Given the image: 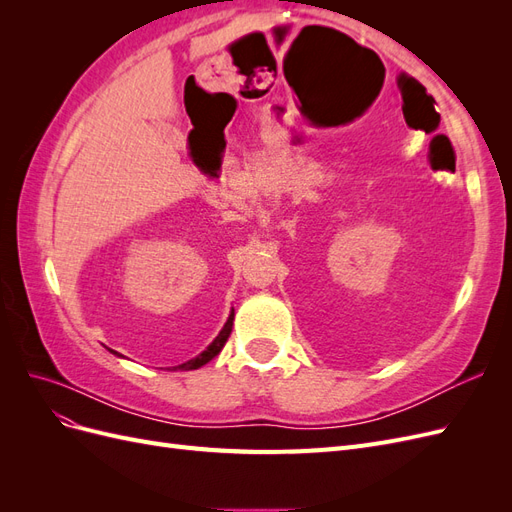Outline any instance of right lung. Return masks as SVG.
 Masks as SVG:
<instances>
[{"mask_svg": "<svg viewBox=\"0 0 512 512\" xmlns=\"http://www.w3.org/2000/svg\"><path fill=\"white\" fill-rule=\"evenodd\" d=\"M232 318L235 316H230L228 320H226V324H224V329L220 331V335L213 339V342L209 344V348L207 350H203L200 352L196 359H192V361H188V363H181L179 365V369H183V371H188V369H198V367H203L205 363H209L213 356H218L220 354V350L224 348V344H226V339L230 337V331H232Z\"/></svg>", "mask_w": 512, "mask_h": 512, "instance_id": "obj_1", "label": "right lung"}]
</instances>
